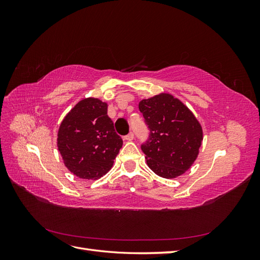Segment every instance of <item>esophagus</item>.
<instances>
[{
    "label": "esophagus",
    "instance_id": "obj_1",
    "mask_svg": "<svg viewBox=\"0 0 260 260\" xmlns=\"http://www.w3.org/2000/svg\"><path fill=\"white\" fill-rule=\"evenodd\" d=\"M133 138H135V135H133V132H130L129 135H127L124 137V140H127V141H132L133 140Z\"/></svg>",
    "mask_w": 260,
    "mask_h": 260
}]
</instances>
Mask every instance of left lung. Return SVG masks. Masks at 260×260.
<instances>
[{"label":"left lung","instance_id":"obj_1","mask_svg":"<svg viewBox=\"0 0 260 260\" xmlns=\"http://www.w3.org/2000/svg\"><path fill=\"white\" fill-rule=\"evenodd\" d=\"M139 109L149 129L148 139L141 145L147 166L166 179L184 174L198 157L203 140L193 113L167 93L142 100Z\"/></svg>","mask_w":260,"mask_h":260}]
</instances>
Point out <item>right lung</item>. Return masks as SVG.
Wrapping results in <instances>:
<instances>
[{"label": "right lung", "mask_w": 260, "mask_h": 260, "mask_svg": "<svg viewBox=\"0 0 260 260\" xmlns=\"http://www.w3.org/2000/svg\"><path fill=\"white\" fill-rule=\"evenodd\" d=\"M57 146L69 171L81 179L98 180L113 167L122 140L107 115V104L89 98L61 121Z\"/></svg>", "instance_id": "obj_1"}]
</instances>
